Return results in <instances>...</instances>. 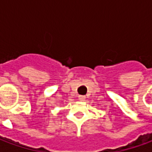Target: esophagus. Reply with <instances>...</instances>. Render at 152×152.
Returning a JSON list of instances; mask_svg holds the SVG:
<instances>
[{
  "label": "esophagus",
  "instance_id": "1",
  "mask_svg": "<svg viewBox=\"0 0 152 152\" xmlns=\"http://www.w3.org/2000/svg\"><path fill=\"white\" fill-rule=\"evenodd\" d=\"M85 98H86V97H85V96H79V101H81V102H84L85 100Z\"/></svg>",
  "mask_w": 152,
  "mask_h": 152
}]
</instances>
